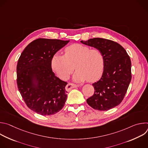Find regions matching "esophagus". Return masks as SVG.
I'll return each instance as SVG.
<instances>
[{
	"label": "esophagus",
	"mask_w": 148,
	"mask_h": 148,
	"mask_svg": "<svg viewBox=\"0 0 148 148\" xmlns=\"http://www.w3.org/2000/svg\"><path fill=\"white\" fill-rule=\"evenodd\" d=\"M78 86H79L78 85H76V84H73V83H69L66 87V89L67 91H70L71 89H73L74 88H75V87H77Z\"/></svg>",
	"instance_id": "1"
}]
</instances>
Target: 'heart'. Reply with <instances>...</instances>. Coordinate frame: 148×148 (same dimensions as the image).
<instances>
[{
  "mask_svg": "<svg viewBox=\"0 0 148 148\" xmlns=\"http://www.w3.org/2000/svg\"><path fill=\"white\" fill-rule=\"evenodd\" d=\"M104 57L98 49H91L88 46L74 44L64 50V54L56 53L51 60L53 70L62 79H67L75 69L74 81L93 82L102 74L104 69Z\"/></svg>",
  "mask_w": 148,
  "mask_h": 148,
  "instance_id": "heart-1",
  "label": "heart"
}]
</instances>
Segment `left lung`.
<instances>
[{"label":"left lung","mask_w":148,"mask_h":148,"mask_svg":"<svg viewBox=\"0 0 148 148\" xmlns=\"http://www.w3.org/2000/svg\"><path fill=\"white\" fill-rule=\"evenodd\" d=\"M82 43L98 49L104 57V69L100 79L92 84L94 95L87 99L95 110L108 111L122 101L131 80V61L124 48L116 42L93 38Z\"/></svg>","instance_id":"obj_1"}]
</instances>
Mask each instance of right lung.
I'll use <instances>...</instances> for the list:
<instances>
[{
	"instance_id": "add662e5",
	"label": "right lung",
	"mask_w": 148,
	"mask_h": 148,
	"mask_svg": "<svg viewBox=\"0 0 148 148\" xmlns=\"http://www.w3.org/2000/svg\"><path fill=\"white\" fill-rule=\"evenodd\" d=\"M70 40L38 38L25 49L17 64V84L27 106L41 115L59 112L67 99V82L55 75L51 60Z\"/></svg>"
}]
</instances>
